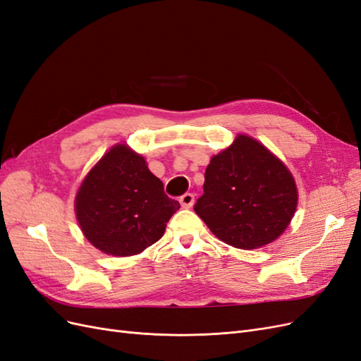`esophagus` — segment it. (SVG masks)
<instances>
[{"mask_svg": "<svg viewBox=\"0 0 361 361\" xmlns=\"http://www.w3.org/2000/svg\"><path fill=\"white\" fill-rule=\"evenodd\" d=\"M179 202L182 204V207H187V209H188V207H191L194 204V194H191V192L183 194Z\"/></svg>", "mask_w": 361, "mask_h": 361, "instance_id": "34e87169", "label": "esophagus"}]
</instances>
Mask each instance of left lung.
Wrapping results in <instances>:
<instances>
[{
	"mask_svg": "<svg viewBox=\"0 0 361 361\" xmlns=\"http://www.w3.org/2000/svg\"><path fill=\"white\" fill-rule=\"evenodd\" d=\"M292 174L277 157L247 135L212 157L194 211L223 243L251 250L277 239L297 209Z\"/></svg>",
	"mask_w": 361,
	"mask_h": 361,
	"instance_id": "obj_1",
	"label": "left lung"
}]
</instances>
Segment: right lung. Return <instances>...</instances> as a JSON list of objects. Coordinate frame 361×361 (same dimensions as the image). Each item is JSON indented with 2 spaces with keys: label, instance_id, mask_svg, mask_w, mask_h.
Wrapping results in <instances>:
<instances>
[{
  "label": "right lung",
  "instance_id": "add662e5",
  "mask_svg": "<svg viewBox=\"0 0 361 361\" xmlns=\"http://www.w3.org/2000/svg\"><path fill=\"white\" fill-rule=\"evenodd\" d=\"M180 207L164 192L143 157L114 146L87 174L75 211L84 236L113 256H133L155 244Z\"/></svg>",
  "mask_w": 361,
  "mask_h": 361
}]
</instances>
